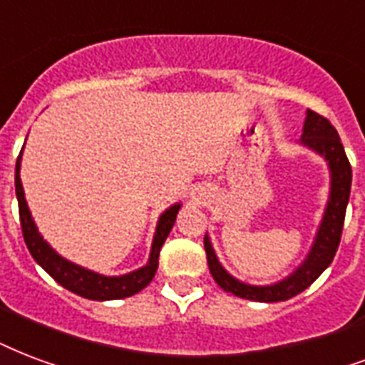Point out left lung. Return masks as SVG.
Wrapping results in <instances>:
<instances>
[{
    "label": "left lung",
    "mask_w": 365,
    "mask_h": 365,
    "mask_svg": "<svg viewBox=\"0 0 365 365\" xmlns=\"http://www.w3.org/2000/svg\"><path fill=\"white\" fill-rule=\"evenodd\" d=\"M300 143L308 149H312V151L319 153L329 164L331 172L329 201H327L324 220L319 224L312 249L308 252L304 262L300 264L299 268L294 269L289 277H285L283 282H277L274 285H247V283L232 277L226 269L222 268V264L218 262V258L214 255L212 245H210L208 237H205L208 269L212 274L214 282L218 283L226 293H232L235 297H241V299L255 300V302L289 300L310 287L335 258V252H337L339 243H341V233H343L346 205H349L352 168H350L349 157L344 153V147L341 143V138H339L335 126L325 116L318 115L314 110L306 113Z\"/></svg>",
    "instance_id": "obj_1"
}]
</instances>
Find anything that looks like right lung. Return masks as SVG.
<instances>
[{
  "mask_svg": "<svg viewBox=\"0 0 365 365\" xmlns=\"http://www.w3.org/2000/svg\"><path fill=\"white\" fill-rule=\"evenodd\" d=\"M21 155L16 158L15 166V189L16 199H19V216H21L22 237H24V243H26L28 250H30V255H32L36 262L40 264L41 268L46 269L47 274L51 275L59 285H63V287L72 291V293L80 294L83 299H126V297L139 293L141 289H145L151 283L153 277H155V274H157L158 255H160L164 241H166L172 226H174V222H176L178 210H180L182 205H174L168 210H164L163 216L158 218L157 232H155V239H153L151 245V255H149V262L143 268L135 269L132 274L118 275V277H107V275L96 274L91 269H86L82 266H78V264H72L63 257H59L38 233V227H36L34 220H32V214L28 210L24 191H22Z\"/></svg>",
  "mask_w": 365,
  "mask_h": 365,
  "instance_id": "obj_1",
  "label": "right lung"
}]
</instances>
